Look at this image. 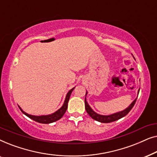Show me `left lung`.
<instances>
[{
    "label": "left lung",
    "instance_id": "1",
    "mask_svg": "<svg viewBox=\"0 0 157 157\" xmlns=\"http://www.w3.org/2000/svg\"><path fill=\"white\" fill-rule=\"evenodd\" d=\"M136 98L132 103V104H131L127 109H125V110L120 111V112L113 113V114H111L109 116L100 115V114H98V113H96V112H94V111L91 109V107L89 106V105L88 104L86 101V98H85V109H86V112L88 113V114H89L93 119L99 122H101V123H110V122L117 121V120L121 119L122 117H125L126 115H127L128 112H129V111L132 110L133 107H134L135 103H136Z\"/></svg>",
    "mask_w": 157,
    "mask_h": 157
}]
</instances>
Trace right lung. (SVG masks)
Here are the masks:
<instances>
[{"mask_svg": "<svg viewBox=\"0 0 157 157\" xmlns=\"http://www.w3.org/2000/svg\"><path fill=\"white\" fill-rule=\"evenodd\" d=\"M74 89V88H73L72 89H71L68 92L67 95H66L65 101H64V104L62 107L60 109H59L57 111H56L55 113H52L51 115H47V116H40V117H36V116H32V115H29L24 112L22 109L19 107V109H21V111L24 113L25 116H27L28 117H29L30 119L34 120L35 121H37L38 123H41V124H50V123H53V122L56 121L58 120H59L61 118L63 117L64 113L66 111V109L68 108V100H69L70 96L73 90Z\"/></svg>", "mask_w": 157, "mask_h": 157, "instance_id": "1", "label": "right lung"}]
</instances>
